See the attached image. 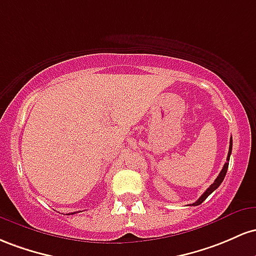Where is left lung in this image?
<instances>
[{"instance_id":"obj_1","label":"left lung","mask_w":256,"mask_h":256,"mask_svg":"<svg viewBox=\"0 0 256 256\" xmlns=\"http://www.w3.org/2000/svg\"><path fill=\"white\" fill-rule=\"evenodd\" d=\"M231 152H232V138L231 139H230V148H228V162L225 163V164H224V166H222V169H221V172H220V174L218 175V178L216 179H215V182L212 184L210 186H209L208 188H206V192L204 194H202V196H200V198H198V200H196V202L194 203H192V206H200V203L202 202H204L206 200V198L209 196V194H212V192H214L215 190H216L218 188H219L220 186V184L222 182V180H224V178H225V175H226V172H228V160H230V154H231Z\"/></svg>"}]
</instances>
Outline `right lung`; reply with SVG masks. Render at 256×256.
Listing matches in <instances>:
<instances>
[{"mask_svg": "<svg viewBox=\"0 0 256 256\" xmlns=\"http://www.w3.org/2000/svg\"><path fill=\"white\" fill-rule=\"evenodd\" d=\"M71 214H74V213H71Z\"/></svg>", "mask_w": 256, "mask_h": 256, "instance_id": "obj_1", "label": "right lung"}]
</instances>
